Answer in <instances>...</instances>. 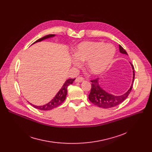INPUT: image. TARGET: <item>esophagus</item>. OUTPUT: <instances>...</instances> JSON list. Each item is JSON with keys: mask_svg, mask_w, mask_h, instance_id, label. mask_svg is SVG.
<instances>
[{"mask_svg": "<svg viewBox=\"0 0 152 152\" xmlns=\"http://www.w3.org/2000/svg\"><path fill=\"white\" fill-rule=\"evenodd\" d=\"M83 80H84V79H83V77H77V78L76 79L75 82H79V83H80V82H83Z\"/></svg>", "mask_w": 152, "mask_h": 152, "instance_id": "obj_1", "label": "esophagus"}]
</instances>
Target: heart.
<instances>
[{
	"mask_svg": "<svg viewBox=\"0 0 152 152\" xmlns=\"http://www.w3.org/2000/svg\"><path fill=\"white\" fill-rule=\"evenodd\" d=\"M115 55L112 45L103 42L83 41L74 49L73 64L79 66L80 62H86L88 71L95 75L103 73L111 64Z\"/></svg>",
	"mask_w": 152,
	"mask_h": 152,
	"instance_id": "1",
	"label": "heart"
}]
</instances>
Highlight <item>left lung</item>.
<instances>
[{
  "label": "left lung",
  "instance_id": "1",
  "mask_svg": "<svg viewBox=\"0 0 152 152\" xmlns=\"http://www.w3.org/2000/svg\"><path fill=\"white\" fill-rule=\"evenodd\" d=\"M119 50L120 53L127 55L126 51L120 45H119ZM130 64H131L133 70V79L131 87L126 93L120 96H115L106 92L100 86L99 83V78H97L96 79L91 80L92 82L91 89L88 96V99L90 102L100 107L110 108L120 104L124 100H126L132 90L135 79L134 67L131 62H130Z\"/></svg>",
  "mask_w": 152,
  "mask_h": 152
}]
</instances>
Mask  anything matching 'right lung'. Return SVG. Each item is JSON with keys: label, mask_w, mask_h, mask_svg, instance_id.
Here are the masks:
<instances>
[{"label": "right lung", "mask_w": 152, "mask_h": 152, "mask_svg": "<svg viewBox=\"0 0 152 152\" xmlns=\"http://www.w3.org/2000/svg\"><path fill=\"white\" fill-rule=\"evenodd\" d=\"M55 36V35L54 34H50V35H46L45 37H43L39 39H38V40H37L35 42H34L33 44H35V43L37 42H39L41 41L44 39H48V38H52L54 37ZM76 78L75 79H67L65 83H64V85H62V88L59 90V91L58 92V93L56 94V96L54 97V98L49 103H48L46 104L42 105V106H37V105H34L32 104V103H29L32 106H34L36 109H38L39 110H41V111H49V110H51L53 108L58 107V106H59L60 104H61L65 100L66 98V96L67 94V87L70 84H72L73 81L75 80Z\"/></svg>", "instance_id": "1"}]
</instances>
